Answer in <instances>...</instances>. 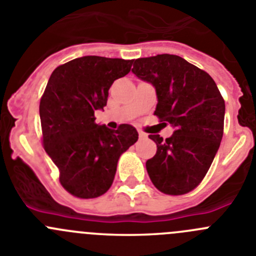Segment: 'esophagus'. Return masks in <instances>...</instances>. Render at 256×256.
Listing matches in <instances>:
<instances>
[{
    "mask_svg": "<svg viewBox=\"0 0 256 256\" xmlns=\"http://www.w3.org/2000/svg\"><path fill=\"white\" fill-rule=\"evenodd\" d=\"M139 136H140V138H142V139H146V138H148L146 134L142 132V131H140V130H139Z\"/></svg>",
    "mask_w": 256,
    "mask_h": 256,
    "instance_id": "34e87169",
    "label": "esophagus"
}]
</instances>
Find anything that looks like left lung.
I'll return each mask as SVG.
<instances>
[{
	"label": "left lung",
	"instance_id": "left-lung-1",
	"mask_svg": "<svg viewBox=\"0 0 256 256\" xmlns=\"http://www.w3.org/2000/svg\"><path fill=\"white\" fill-rule=\"evenodd\" d=\"M134 62L131 69L156 92V114L174 128L163 140L149 135L156 154L146 162L152 184L166 194L194 190L208 172L224 135L225 101L211 76L186 59L159 54Z\"/></svg>",
	"mask_w": 256,
	"mask_h": 256
}]
</instances>
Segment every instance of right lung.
I'll use <instances>...</instances> for the list:
<instances>
[{"instance_id": "right-lung-1", "label": "right lung", "mask_w": 256, "mask_h": 256, "mask_svg": "<svg viewBox=\"0 0 256 256\" xmlns=\"http://www.w3.org/2000/svg\"><path fill=\"white\" fill-rule=\"evenodd\" d=\"M132 60L87 56L56 68L40 101L42 142L59 169L60 184L80 198H96L114 182L117 162L139 134L122 124L117 130L96 124L114 80L125 77Z\"/></svg>"}]
</instances>
